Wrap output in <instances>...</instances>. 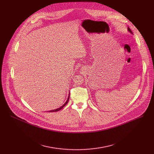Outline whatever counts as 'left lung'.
<instances>
[{"label": "left lung", "mask_w": 154, "mask_h": 154, "mask_svg": "<svg viewBox=\"0 0 154 154\" xmlns=\"http://www.w3.org/2000/svg\"><path fill=\"white\" fill-rule=\"evenodd\" d=\"M128 31H129V32H130L131 33H132V32H131V30H130V29H129L128 27Z\"/></svg>", "instance_id": "1"}]
</instances>
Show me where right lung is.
<instances>
[{
	"instance_id": "1",
	"label": "right lung",
	"mask_w": 154,
	"mask_h": 154,
	"mask_svg": "<svg viewBox=\"0 0 154 154\" xmlns=\"http://www.w3.org/2000/svg\"><path fill=\"white\" fill-rule=\"evenodd\" d=\"M69 96H68V99H67V100H66V102L65 103H64V104L63 105V106H61V107H60V108H57V109H54V110H51V111H49V112H58V111H59V110H60L61 109H62L66 105L67 103H68V100H69Z\"/></svg>"
}]
</instances>
